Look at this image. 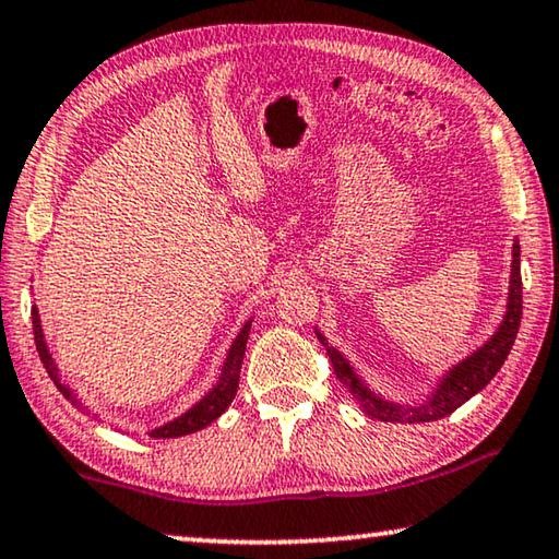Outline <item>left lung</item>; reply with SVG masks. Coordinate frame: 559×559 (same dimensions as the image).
<instances>
[{"mask_svg":"<svg viewBox=\"0 0 559 559\" xmlns=\"http://www.w3.org/2000/svg\"><path fill=\"white\" fill-rule=\"evenodd\" d=\"M512 282H509V305L504 322H501L497 335L484 347H479L474 355H468L464 362L451 370V373L441 380L439 391H436L426 403H418V406H395V403H388L378 399L376 393H370L362 380L353 373L350 362H347L343 355H340L335 347L325 343V337L318 333V340L328 347L330 360H333L335 376L340 383L347 388V393L353 395L355 401L360 403V408L366 411L368 416L378 420H391V424H426V420H439L443 416L454 414V411L466 403L472 395L481 391L484 385L489 383L491 378L499 373V368L504 366L509 350H512L516 330H520L522 322V274H520V245H514L512 252Z\"/></svg>","mask_w":559,"mask_h":559,"instance_id":"left-lung-1","label":"left lung"}]
</instances>
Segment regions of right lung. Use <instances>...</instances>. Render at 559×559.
<instances>
[{
  "mask_svg": "<svg viewBox=\"0 0 559 559\" xmlns=\"http://www.w3.org/2000/svg\"><path fill=\"white\" fill-rule=\"evenodd\" d=\"M249 328H252V322H247L245 328H241V333L234 340L229 355H226V362H224V370H222V378L219 383H216L212 391H209L204 399H201L197 406L191 411H186L183 416H179L171 424L156 428V431H151L153 439H176V436H186V433H193V431H201V428H206L212 420L219 418L226 406L234 401V395H237V388H239V370H241V360H245V350H247V337H249ZM32 330H35V345H37V353H39V360H43V366L50 378L55 380V385L60 388V393L64 399H72L70 395V388L62 383L58 378V368L52 366V358L50 353H47V345H45V337H43V328H39V314H37V307L32 310Z\"/></svg>",
  "mask_w": 559,
  "mask_h": 559,
  "instance_id": "obj_1",
  "label": "right lung"
}]
</instances>
